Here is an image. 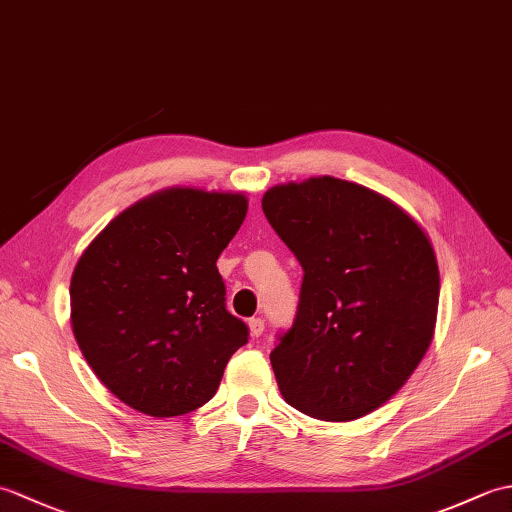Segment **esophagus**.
Listing matches in <instances>:
<instances>
[{
  "label": "esophagus",
  "instance_id": "34e87169",
  "mask_svg": "<svg viewBox=\"0 0 512 512\" xmlns=\"http://www.w3.org/2000/svg\"><path fill=\"white\" fill-rule=\"evenodd\" d=\"M248 328H250V336H253V339H259V336L264 334V319L253 317L248 321Z\"/></svg>",
  "mask_w": 512,
  "mask_h": 512
}]
</instances>
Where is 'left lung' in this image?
Returning a JSON list of instances; mask_svg holds the SVG:
<instances>
[{
  "instance_id": "obj_1",
  "label": "left lung",
  "mask_w": 512,
  "mask_h": 512,
  "mask_svg": "<svg viewBox=\"0 0 512 512\" xmlns=\"http://www.w3.org/2000/svg\"><path fill=\"white\" fill-rule=\"evenodd\" d=\"M262 209L303 268L295 321L270 352L281 396L319 420L361 418L405 385L433 339L429 237L383 195L330 176L273 187Z\"/></svg>"
}]
</instances>
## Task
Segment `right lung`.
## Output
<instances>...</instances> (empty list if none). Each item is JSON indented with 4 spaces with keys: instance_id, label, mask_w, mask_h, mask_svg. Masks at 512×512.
<instances>
[{
    "instance_id": "1",
    "label": "right lung",
    "mask_w": 512,
    "mask_h": 512,
    "mask_svg": "<svg viewBox=\"0 0 512 512\" xmlns=\"http://www.w3.org/2000/svg\"><path fill=\"white\" fill-rule=\"evenodd\" d=\"M246 209L242 193L167 189L114 217L81 255L72 332L125 405L154 418L195 411L248 343L215 266Z\"/></svg>"
}]
</instances>
